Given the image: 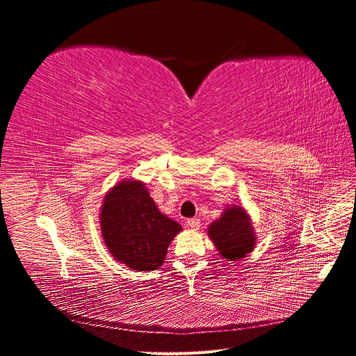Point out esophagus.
Wrapping results in <instances>:
<instances>
[{
  "mask_svg": "<svg viewBox=\"0 0 356 356\" xmlns=\"http://www.w3.org/2000/svg\"><path fill=\"white\" fill-rule=\"evenodd\" d=\"M187 225L191 230H197L200 227V220L199 218H190L187 221Z\"/></svg>",
  "mask_w": 356,
  "mask_h": 356,
  "instance_id": "obj_1",
  "label": "esophagus"
}]
</instances>
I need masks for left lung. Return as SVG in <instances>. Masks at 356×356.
I'll return each instance as SVG.
<instances>
[{
	"mask_svg": "<svg viewBox=\"0 0 356 356\" xmlns=\"http://www.w3.org/2000/svg\"><path fill=\"white\" fill-rule=\"evenodd\" d=\"M208 236L220 255L229 261L252 252L257 243L251 217L242 207L225 208L221 217L209 224Z\"/></svg>",
	"mask_w": 356,
	"mask_h": 356,
	"instance_id": "8db88e82",
	"label": "left lung"
}]
</instances>
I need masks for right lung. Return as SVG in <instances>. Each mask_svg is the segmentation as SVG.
Masks as SVG:
<instances>
[{
	"mask_svg": "<svg viewBox=\"0 0 356 356\" xmlns=\"http://www.w3.org/2000/svg\"><path fill=\"white\" fill-rule=\"evenodd\" d=\"M102 239L118 263L138 272L163 264L169 243L181 224L161 213L143 181L124 179L102 202L99 213Z\"/></svg>",
	"mask_w": 356,
	"mask_h": 356,
	"instance_id": "obj_1",
	"label": "right lung"
}]
</instances>
